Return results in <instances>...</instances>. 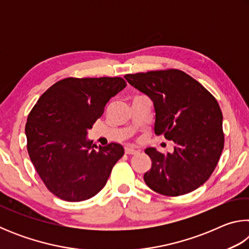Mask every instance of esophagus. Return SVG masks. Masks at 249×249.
Returning <instances> with one entry per match:
<instances>
[{"instance_id": "34e87169", "label": "esophagus", "mask_w": 249, "mask_h": 249, "mask_svg": "<svg viewBox=\"0 0 249 249\" xmlns=\"http://www.w3.org/2000/svg\"><path fill=\"white\" fill-rule=\"evenodd\" d=\"M125 154L126 155H137L138 151L133 149V148H129V147H127V148H125Z\"/></svg>"}]
</instances>
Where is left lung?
<instances>
[{"instance_id":"8db88e82","label":"left lung","mask_w":249,"mask_h":249,"mask_svg":"<svg viewBox=\"0 0 249 249\" xmlns=\"http://www.w3.org/2000/svg\"><path fill=\"white\" fill-rule=\"evenodd\" d=\"M149 96L156 112L155 133L174 141V153L146 148L151 168L146 184L162 196L196 190L210 178L224 148L223 115L216 99L183 71H148L124 77Z\"/></svg>"}]
</instances>
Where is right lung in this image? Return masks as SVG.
I'll return each mask as SVG.
<instances>
[{
    "instance_id": "add662e5",
    "label": "right lung",
    "mask_w": 249,
    "mask_h": 249,
    "mask_svg": "<svg viewBox=\"0 0 249 249\" xmlns=\"http://www.w3.org/2000/svg\"><path fill=\"white\" fill-rule=\"evenodd\" d=\"M125 87L120 77L66 78L34 105L25 126L27 151L40 179L59 199L79 202L98 195L124 155L116 142L94 149L87 135Z\"/></svg>"
}]
</instances>
